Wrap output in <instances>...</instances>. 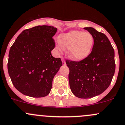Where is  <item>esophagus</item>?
<instances>
[{
  "label": "esophagus",
  "mask_w": 125,
  "mask_h": 125,
  "mask_svg": "<svg viewBox=\"0 0 125 125\" xmlns=\"http://www.w3.org/2000/svg\"><path fill=\"white\" fill-rule=\"evenodd\" d=\"M62 64H63V65H66V62H65V60H64V59L63 58H62Z\"/></svg>",
  "instance_id": "esophagus-1"
}]
</instances>
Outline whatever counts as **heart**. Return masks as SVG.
Instances as JSON below:
<instances>
[{"label":"heart","mask_w":125,"mask_h":125,"mask_svg":"<svg viewBox=\"0 0 125 125\" xmlns=\"http://www.w3.org/2000/svg\"><path fill=\"white\" fill-rule=\"evenodd\" d=\"M59 43L55 45L62 52L63 48L68 50V55L74 61L80 62L88 57L93 48L94 39L90 33L71 30L59 36Z\"/></svg>","instance_id":"1"}]
</instances>
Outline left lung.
Here are the masks:
<instances>
[{
	"label": "left lung",
	"instance_id": "8db88e82",
	"mask_svg": "<svg viewBox=\"0 0 125 125\" xmlns=\"http://www.w3.org/2000/svg\"><path fill=\"white\" fill-rule=\"evenodd\" d=\"M92 35L94 44L89 56L80 62L66 60L69 83L74 95L91 98L109 87L115 70V52L108 38L93 27L83 28Z\"/></svg>",
	"mask_w": 125,
	"mask_h": 125
}]
</instances>
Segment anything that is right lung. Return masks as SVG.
<instances>
[{
  "label": "right lung",
  "instance_id": "add662e5",
  "mask_svg": "<svg viewBox=\"0 0 125 125\" xmlns=\"http://www.w3.org/2000/svg\"><path fill=\"white\" fill-rule=\"evenodd\" d=\"M57 30L49 25L26 29L11 47L8 74L13 85L23 95L41 98L50 93L53 79L62 66L60 58L51 54Z\"/></svg>",
  "mask_w": 125,
  "mask_h": 125
}]
</instances>
